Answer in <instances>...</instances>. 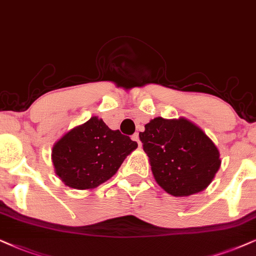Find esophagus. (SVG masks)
Wrapping results in <instances>:
<instances>
[{"label": "esophagus", "instance_id": "esophagus-1", "mask_svg": "<svg viewBox=\"0 0 256 256\" xmlns=\"http://www.w3.org/2000/svg\"><path fill=\"white\" fill-rule=\"evenodd\" d=\"M132 139H134V140H136L138 143V146L139 148H142V143H140V140H139V134H137V132H136V134L132 136Z\"/></svg>", "mask_w": 256, "mask_h": 256}]
</instances>
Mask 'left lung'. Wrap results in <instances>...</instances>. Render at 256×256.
<instances>
[{"mask_svg":"<svg viewBox=\"0 0 256 256\" xmlns=\"http://www.w3.org/2000/svg\"><path fill=\"white\" fill-rule=\"evenodd\" d=\"M158 186L170 195L186 197L200 192L221 166L214 142L192 122L180 117H157L139 132Z\"/></svg>","mask_w":256,"mask_h":256,"instance_id":"obj_1","label":"left lung"}]
</instances>
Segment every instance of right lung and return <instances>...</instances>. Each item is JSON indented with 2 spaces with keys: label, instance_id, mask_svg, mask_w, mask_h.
<instances>
[{
  "label": "right lung",
  "instance_id": "1",
  "mask_svg": "<svg viewBox=\"0 0 256 256\" xmlns=\"http://www.w3.org/2000/svg\"><path fill=\"white\" fill-rule=\"evenodd\" d=\"M137 146L130 137L111 130L94 116L58 139L52 148V162L64 186L90 190L116 174Z\"/></svg>",
  "mask_w": 256,
  "mask_h": 256
}]
</instances>
